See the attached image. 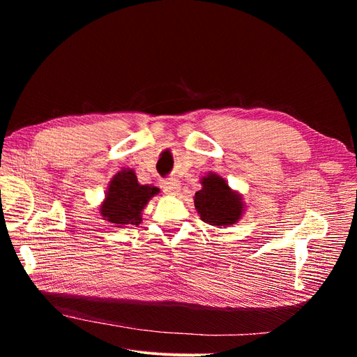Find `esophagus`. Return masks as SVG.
I'll use <instances>...</instances> for the list:
<instances>
[{
    "mask_svg": "<svg viewBox=\"0 0 357 357\" xmlns=\"http://www.w3.org/2000/svg\"><path fill=\"white\" fill-rule=\"evenodd\" d=\"M162 190L165 193H171V195H176V193L180 190V183L176 178H165L162 180Z\"/></svg>",
    "mask_w": 357,
    "mask_h": 357,
    "instance_id": "1",
    "label": "esophagus"
}]
</instances>
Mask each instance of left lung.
I'll return each instance as SVG.
<instances>
[{
  "mask_svg": "<svg viewBox=\"0 0 357 357\" xmlns=\"http://www.w3.org/2000/svg\"><path fill=\"white\" fill-rule=\"evenodd\" d=\"M195 208L205 223L214 226L232 225L240 219L243 202L222 177L210 174L202 178V189L195 193Z\"/></svg>",
  "mask_w": 357,
  "mask_h": 357,
  "instance_id": "left-lung-1",
  "label": "left lung"
}]
</instances>
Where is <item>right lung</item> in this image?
<instances>
[{"instance_id": "add662e5", "label": "right lung", "mask_w": 357, "mask_h": 357, "mask_svg": "<svg viewBox=\"0 0 357 357\" xmlns=\"http://www.w3.org/2000/svg\"><path fill=\"white\" fill-rule=\"evenodd\" d=\"M158 192L155 186L139 185L132 169H122L110 181L101 214L117 226L139 225L144 205Z\"/></svg>"}]
</instances>
